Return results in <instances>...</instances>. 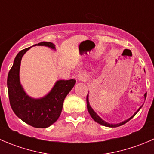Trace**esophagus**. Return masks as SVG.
<instances>
[{
	"mask_svg": "<svg viewBox=\"0 0 154 154\" xmlns=\"http://www.w3.org/2000/svg\"><path fill=\"white\" fill-rule=\"evenodd\" d=\"M77 80H78L79 81H83V82L86 81V79H87L86 74H85V73H83V72L80 73V74L77 76Z\"/></svg>",
	"mask_w": 154,
	"mask_h": 154,
	"instance_id": "1",
	"label": "esophagus"
}]
</instances>
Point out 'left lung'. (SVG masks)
<instances>
[{"mask_svg": "<svg viewBox=\"0 0 154 154\" xmlns=\"http://www.w3.org/2000/svg\"><path fill=\"white\" fill-rule=\"evenodd\" d=\"M88 95H89V91H88V94H87L86 103H87V109H88V112H89L90 116H91V118H92V119H94V120L95 121V122H97V123L100 124V125H103V126H105V127H119V126H122V125H125V124L127 123V122H129V121H130V119H133V118L135 116H136V113H137L138 112H139V110H140V109L142 108V106H143V104H142V106L139 107V109H138L137 111H136V112H135L134 114H133V116H131V117L129 118V119H127V120L124 121V122H121V123H119V124H109V123H108V122H105V121L103 120V119H102L101 118H100V116H99L98 115H97V113H96L95 112H94V110L92 108H91V105H90V103H89V100H88ZM144 99H146V94H144Z\"/></svg>", "mask_w": 154, "mask_h": 154, "instance_id": "1", "label": "left lung"}]
</instances>
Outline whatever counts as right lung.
<instances>
[{
    "instance_id": "1",
    "label": "right lung",
    "mask_w": 154,
    "mask_h": 154,
    "mask_svg": "<svg viewBox=\"0 0 154 154\" xmlns=\"http://www.w3.org/2000/svg\"><path fill=\"white\" fill-rule=\"evenodd\" d=\"M45 46L56 51L55 45L43 42L33 46ZM31 47L20 51L7 77L9 99L12 110L20 119L36 128H47L56 122L63 109V102L74 87L76 80H57L51 91L44 97L33 98L26 93L20 81V66L24 54Z\"/></svg>"
}]
</instances>
